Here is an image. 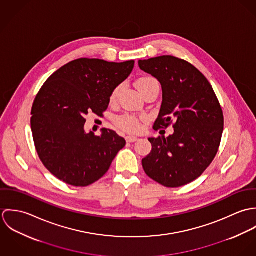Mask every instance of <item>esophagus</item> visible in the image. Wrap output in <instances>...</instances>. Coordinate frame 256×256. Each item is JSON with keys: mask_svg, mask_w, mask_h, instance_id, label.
<instances>
[{"mask_svg": "<svg viewBox=\"0 0 256 256\" xmlns=\"http://www.w3.org/2000/svg\"><path fill=\"white\" fill-rule=\"evenodd\" d=\"M126 142L127 143H133V142H136L138 140L137 137H134V136H126Z\"/></svg>", "mask_w": 256, "mask_h": 256, "instance_id": "34e87169", "label": "esophagus"}]
</instances>
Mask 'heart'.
Wrapping results in <instances>:
<instances>
[{"mask_svg": "<svg viewBox=\"0 0 256 256\" xmlns=\"http://www.w3.org/2000/svg\"><path fill=\"white\" fill-rule=\"evenodd\" d=\"M154 84H158V82L154 78H152V76H143V78H140L136 82V86L142 94H144L145 90ZM120 90H121V84L117 86L112 90L111 96H110V102H114L117 100ZM115 122H116V125L118 128H120L121 130L128 132V133H137L141 130V120L133 115L125 114V115L119 116Z\"/></svg>", "mask_w": 256, "mask_h": 256, "instance_id": "heart-1", "label": "heart"}]
</instances>
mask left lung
<instances>
[{
	"instance_id": "left-lung-1",
	"label": "left lung",
	"mask_w": 256,
	"mask_h": 256,
	"mask_svg": "<svg viewBox=\"0 0 256 256\" xmlns=\"http://www.w3.org/2000/svg\"><path fill=\"white\" fill-rule=\"evenodd\" d=\"M142 71L162 84V102L154 129L174 133L150 138V152L142 160L146 176L166 187L192 182L215 158L224 130L218 98L206 76L189 62L170 55L139 60Z\"/></svg>"
}]
</instances>
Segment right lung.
<instances>
[{"label": "right lung", "mask_w": 256, "mask_h": 256, "mask_svg": "<svg viewBox=\"0 0 256 256\" xmlns=\"http://www.w3.org/2000/svg\"><path fill=\"white\" fill-rule=\"evenodd\" d=\"M122 63L80 58L52 74L36 96L32 131L43 166L63 182L84 187L100 180L126 141L110 129L86 133L84 116H104L112 90L133 71Z\"/></svg>", "instance_id": "1"}]
</instances>
